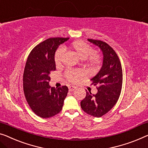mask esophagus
<instances>
[{
  "mask_svg": "<svg viewBox=\"0 0 148 148\" xmlns=\"http://www.w3.org/2000/svg\"><path fill=\"white\" fill-rule=\"evenodd\" d=\"M74 89H76V86H68V90H69V91H73Z\"/></svg>",
  "mask_w": 148,
  "mask_h": 148,
  "instance_id": "obj_1",
  "label": "esophagus"
}]
</instances>
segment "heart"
<instances>
[{
    "label": "heart",
    "mask_w": 148,
    "mask_h": 148,
    "mask_svg": "<svg viewBox=\"0 0 148 148\" xmlns=\"http://www.w3.org/2000/svg\"><path fill=\"white\" fill-rule=\"evenodd\" d=\"M71 48L76 53L81 59L85 60L90 64L95 66L100 62V56L96 53H93L94 50L92 46L83 41L74 42L71 45ZM64 54V50L59 48L55 52L54 62L56 65L60 64ZM84 76V72L82 70H69L66 72V78L72 82H76Z\"/></svg>",
    "instance_id": "heart-1"
}]
</instances>
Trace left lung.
I'll list each match as a JSON object with an SVG mask.
<instances>
[{"label": "left lung", "instance_id": "left-lung-1", "mask_svg": "<svg viewBox=\"0 0 148 148\" xmlns=\"http://www.w3.org/2000/svg\"><path fill=\"white\" fill-rule=\"evenodd\" d=\"M100 48L103 54V64L98 73L91 80L96 86L98 92H87L80 102L86 113L100 118L108 113L118 102L122 87V68L118 55L109 45L98 40L88 39Z\"/></svg>", "mask_w": 148, "mask_h": 148}]
</instances>
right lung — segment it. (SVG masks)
<instances>
[{"label":"right lung","mask_w":148,"mask_h":148,"mask_svg":"<svg viewBox=\"0 0 148 148\" xmlns=\"http://www.w3.org/2000/svg\"><path fill=\"white\" fill-rule=\"evenodd\" d=\"M68 39H46L33 48L27 58L23 74L24 93L30 108L40 118H51L62 109L68 88L66 86H50V74L56 70L55 52Z\"/></svg>","instance_id":"add662e5"}]
</instances>
